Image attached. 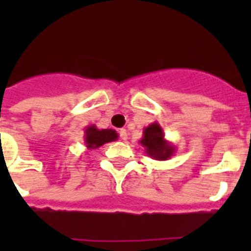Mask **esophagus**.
I'll use <instances>...</instances> for the list:
<instances>
[{
  "label": "esophagus",
  "mask_w": 251,
  "mask_h": 251,
  "mask_svg": "<svg viewBox=\"0 0 251 251\" xmlns=\"http://www.w3.org/2000/svg\"><path fill=\"white\" fill-rule=\"evenodd\" d=\"M119 135H120V138L123 141H127V131L125 130V128H120L119 130Z\"/></svg>",
  "instance_id": "34e87169"
}]
</instances>
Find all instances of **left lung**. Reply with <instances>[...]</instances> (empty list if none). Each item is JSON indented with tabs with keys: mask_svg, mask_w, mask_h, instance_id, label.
I'll list each match as a JSON object with an SVG mask.
<instances>
[{
	"mask_svg": "<svg viewBox=\"0 0 251 251\" xmlns=\"http://www.w3.org/2000/svg\"><path fill=\"white\" fill-rule=\"evenodd\" d=\"M140 143L144 148V153L155 160H168L176 151V147L165 140V135L159 123H153L144 128Z\"/></svg>",
	"mask_w": 251,
	"mask_h": 251,
	"instance_id": "obj_1",
	"label": "left lung"
}]
</instances>
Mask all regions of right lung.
Masks as SVG:
<instances>
[{
    "mask_svg": "<svg viewBox=\"0 0 251 251\" xmlns=\"http://www.w3.org/2000/svg\"><path fill=\"white\" fill-rule=\"evenodd\" d=\"M118 133L113 128H98L90 125L85 128V144L88 151L100 148V146L118 140Z\"/></svg>",
    "mask_w": 251,
    "mask_h": 251,
    "instance_id": "obj_1",
    "label": "right lung"
}]
</instances>
